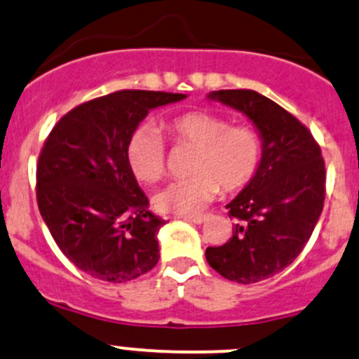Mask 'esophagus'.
Segmentation results:
<instances>
[{"instance_id":"obj_1","label":"esophagus","mask_w":359,"mask_h":359,"mask_svg":"<svg viewBox=\"0 0 359 359\" xmlns=\"http://www.w3.org/2000/svg\"><path fill=\"white\" fill-rule=\"evenodd\" d=\"M184 220L192 222V224H203V222H206V215H187V217H184Z\"/></svg>"}]
</instances>
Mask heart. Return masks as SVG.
I'll list each match as a JSON object with an SVG mask.
<instances>
[{"label":"heart","mask_w":359,"mask_h":359,"mask_svg":"<svg viewBox=\"0 0 359 359\" xmlns=\"http://www.w3.org/2000/svg\"><path fill=\"white\" fill-rule=\"evenodd\" d=\"M165 129L177 146L194 148L189 179L175 180L154 196L163 213L189 215L203 210L218 187L232 192L252 180L262 163L263 142L249 126H230L211 111H187L172 116ZM127 163L135 179L156 182L167 172V144L153 126H141L127 142Z\"/></svg>","instance_id":"b5f03b06"}]
</instances>
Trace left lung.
I'll return each mask as SVG.
<instances>
[{
    "instance_id": "left-lung-1",
    "label": "left lung",
    "mask_w": 359,
    "mask_h": 359,
    "mask_svg": "<svg viewBox=\"0 0 359 359\" xmlns=\"http://www.w3.org/2000/svg\"><path fill=\"white\" fill-rule=\"evenodd\" d=\"M208 100L244 113L263 142L258 172L227 205L236 218L232 237L206 249V262L222 277L255 284L289 266L306 246L325 201V161L311 132L263 94L211 90Z\"/></svg>"
}]
</instances>
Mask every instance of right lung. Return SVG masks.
<instances>
[{"instance_id": "add662e5", "label": "right lung", "mask_w": 359, "mask_h": 359, "mask_svg": "<svg viewBox=\"0 0 359 359\" xmlns=\"http://www.w3.org/2000/svg\"><path fill=\"white\" fill-rule=\"evenodd\" d=\"M186 94L126 89L82 103L63 115L37 161V206L63 255L107 282L134 280L160 259L165 220L127 163L130 134L149 110Z\"/></svg>"}]
</instances>
